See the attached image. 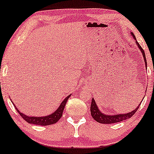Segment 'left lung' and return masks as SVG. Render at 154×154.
<instances>
[{
  "label": "left lung",
  "mask_w": 154,
  "mask_h": 154,
  "mask_svg": "<svg viewBox=\"0 0 154 154\" xmlns=\"http://www.w3.org/2000/svg\"><path fill=\"white\" fill-rule=\"evenodd\" d=\"M131 35H132L133 38H134V40H135L138 48H139L140 51H141L142 55H143V57L144 58V61H145L146 67L147 68V62H146V55H145V53H144V51L143 50V48H141V45H139V43L137 42L135 35H134V34L132 32L131 33ZM138 107H139V106H138L137 108H136V109L134 110V111H131L129 113H124V114L106 115L102 113L101 111H100V110L98 108V106L96 105V103L95 102L94 99V98H92L91 104V113L93 119H94V120H96L97 122L100 123H107V124H109V123H114L121 122V121H123L124 120H126V119H130V118L131 117L136 111H137V110L138 109Z\"/></svg>",
  "instance_id": "left-lung-1"
}]
</instances>
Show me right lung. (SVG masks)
I'll list each match as a JSON object with an SVG mask.
<instances>
[{"label": "right lung", "mask_w": 154, "mask_h": 154, "mask_svg": "<svg viewBox=\"0 0 154 154\" xmlns=\"http://www.w3.org/2000/svg\"><path fill=\"white\" fill-rule=\"evenodd\" d=\"M71 96V94H70L69 96H68L67 97L64 98V100H63L62 103H60V105L58 109H56V111H54V113H51V114L48 116H39V117H35V116H28L22 113L21 112L19 111V110L17 109L15 106L14 103H13L14 105L15 108H16V111L21 116V117L24 119L25 121H27L28 123H31V124H35V125H40V126H48V125L54 124L56 122H58V120L61 118L63 111L64 108L66 104V102L70 96Z\"/></svg>", "instance_id": "add662e5"}]
</instances>
